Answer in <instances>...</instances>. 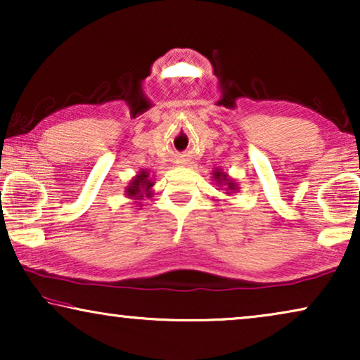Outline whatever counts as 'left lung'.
Masks as SVG:
<instances>
[{
  "label": "left lung",
  "instance_id": "1",
  "mask_svg": "<svg viewBox=\"0 0 360 360\" xmlns=\"http://www.w3.org/2000/svg\"><path fill=\"white\" fill-rule=\"evenodd\" d=\"M213 180L216 181V185L219 186V188H224L226 190V195H233L236 193V191L239 190V186L236 181L231 179V176L226 174V172H223L221 169H216L213 170Z\"/></svg>",
  "mask_w": 360,
  "mask_h": 360
}]
</instances>
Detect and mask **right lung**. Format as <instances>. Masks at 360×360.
Returning a JSON list of instances; mask_svg holds the SVG:
<instances>
[{
  "label": "right lung",
  "instance_id": "obj_1",
  "mask_svg": "<svg viewBox=\"0 0 360 360\" xmlns=\"http://www.w3.org/2000/svg\"><path fill=\"white\" fill-rule=\"evenodd\" d=\"M152 186H154V180L150 179L149 170L142 169L141 172H137L136 176H132L129 185L124 188V193L127 198L136 200L137 206H142L141 201L152 196Z\"/></svg>",
  "mask_w": 360,
  "mask_h": 360
}]
</instances>
